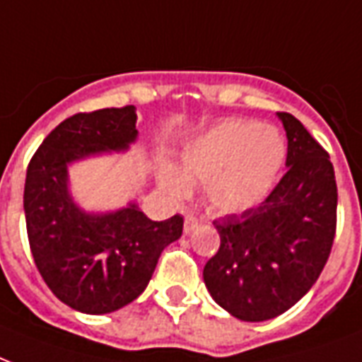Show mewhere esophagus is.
Masks as SVG:
<instances>
[{
	"instance_id": "obj_1",
	"label": "esophagus",
	"mask_w": 362,
	"mask_h": 362,
	"mask_svg": "<svg viewBox=\"0 0 362 362\" xmlns=\"http://www.w3.org/2000/svg\"><path fill=\"white\" fill-rule=\"evenodd\" d=\"M199 228V220L195 216H186V220H184V231L186 233H192L193 230H197Z\"/></svg>"
}]
</instances>
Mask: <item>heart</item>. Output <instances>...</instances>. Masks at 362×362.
<instances>
[{"label":"heart","instance_id":"b5f03b06","mask_svg":"<svg viewBox=\"0 0 362 362\" xmlns=\"http://www.w3.org/2000/svg\"><path fill=\"white\" fill-rule=\"evenodd\" d=\"M285 153V140L277 129L255 121H226L184 146L180 170L161 165L159 184L176 199L189 193L187 180L205 184L211 209L239 214L272 193Z\"/></svg>","mask_w":362,"mask_h":362}]
</instances>
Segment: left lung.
Returning <instances> with one entry per match:
<instances>
[{"label":"left lung","mask_w":362,"mask_h":362,"mask_svg":"<svg viewBox=\"0 0 362 362\" xmlns=\"http://www.w3.org/2000/svg\"><path fill=\"white\" fill-rule=\"evenodd\" d=\"M277 115L288 140V170L260 205L214 220L220 248L203 269L214 302L247 322L273 319L305 296L336 233L330 157L294 115Z\"/></svg>","instance_id":"1"}]
</instances>
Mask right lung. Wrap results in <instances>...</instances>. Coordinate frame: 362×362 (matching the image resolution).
Wrapping results in <instances>:
<instances>
[{
  "label": "right lung",
  "mask_w": 362,
  "mask_h": 362,
  "mask_svg": "<svg viewBox=\"0 0 362 362\" xmlns=\"http://www.w3.org/2000/svg\"><path fill=\"white\" fill-rule=\"evenodd\" d=\"M136 138L134 106L76 114L49 132L28 165L30 250L52 294L81 313H112L136 300L163 248L182 235L180 214L153 222L134 201L110 212H87L74 201L71 163L127 151Z\"/></svg>",
  "instance_id": "1"
}]
</instances>
